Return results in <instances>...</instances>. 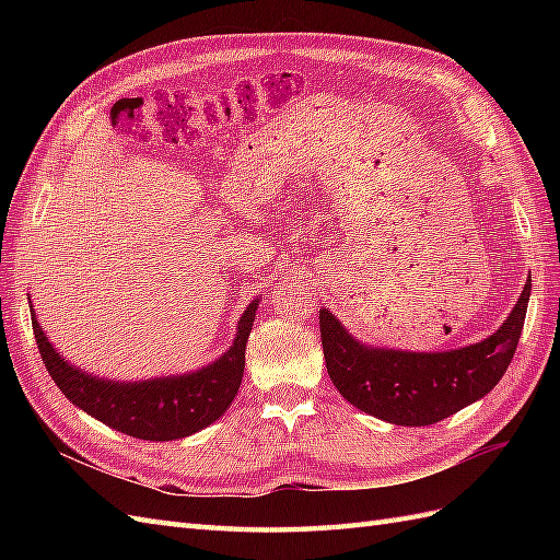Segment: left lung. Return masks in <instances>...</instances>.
Returning <instances> with one entry per match:
<instances>
[{"instance_id":"8db88e82","label":"left lung","mask_w":560,"mask_h":560,"mask_svg":"<svg viewBox=\"0 0 560 560\" xmlns=\"http://www.w3.org/2000/svg\"><path fill=\"white\" fill-rule=\"evenodd\" d=\"M530 299V276L495 334L442 352L366 346L327 308L319 311L322 350L338 393L360 411L393 425H434L479 401L510 366Z\"/></svg>"}]
</instances>
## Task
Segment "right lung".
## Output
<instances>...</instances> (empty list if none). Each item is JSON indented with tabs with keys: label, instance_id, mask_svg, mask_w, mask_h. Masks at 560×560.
<instances>
[{
	"label": "right lung",
	"instance_id": "add662e5",
	"mask_svg": "<svg viewBox=\"0 0 560 560\" xmlns=\"http://www.w3.org/2000/svg\"><path fill=\"white\" fill-rule=\"evenodd\" d=\"M257 306L259 299H254L238 319L233 343L214 362L189 374L147 381H114L74 366L48 341L32 306L30 315L46 371L67 399L116 432L147 442H173L212 425L238 395L245 371V346Z\"/></svg>",
	"mask_w": 560,
	"mask_h": 560
}]
</instances>
